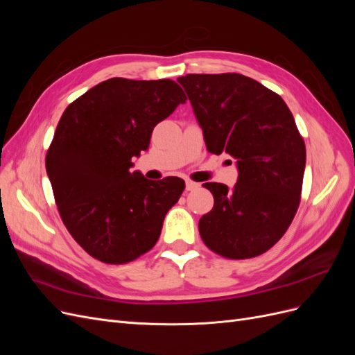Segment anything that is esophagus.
I'll list each match as a JSON object with an SVG mask.
<instances>
[{
    "label": "esophagus",
    "instance_id": "1",
    "mask_svg": "<svg viewBox=\"0 0 355 355\" xmlns=\"http://www.w3.org/2000/svg\"><path fill=\"white\" fill-rule=\"evenodd\" d=\"M198 188H200V184H197V182H192V180L185 182V189L187 191H196Z\"/></svg>",
    "mask_w": 355,
    "mask_h": 355
}]
</instances>
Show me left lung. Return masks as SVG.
<instances>
[{
    "instance_id": "obj_1",
    "label": "left lung",
    "mask_w": 355,
    "mask_h": 355,
    "mask_svg": "<svg viewBox=\"0 0 355 355\" xmlns=\"http://www.w3.org/2000/svg\"><path fill=\"white\" fill-rule=\"evenodd\" d=\"M185 89L211 154H230L237 184L207 182L213 209L198 222L210 250L230 259L265 253L292 223L300 201L306 151L286 102L241 73H188Z\"/></svg>"
}]
</instances>
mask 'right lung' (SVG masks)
<instances>
[{
    "mask_svg": "<svg viewBox=\"0 0 355 355\" xmlns=\"http://www.w3.org/2000/svg\"><path fill=\"white\" fill-rule=\"evenodd\" d=\"M185 101L171 80L110 78L63 112L47 175L63 223L98 261L127 263L157 243L185 182L148 180L132 171V158L146 151L154 127Z\"/></svg>",
    "mask_w": 355,
    "mask_h": 355,
    "instance_id": "1",
    "label": "right lung"
}]
</instances>
